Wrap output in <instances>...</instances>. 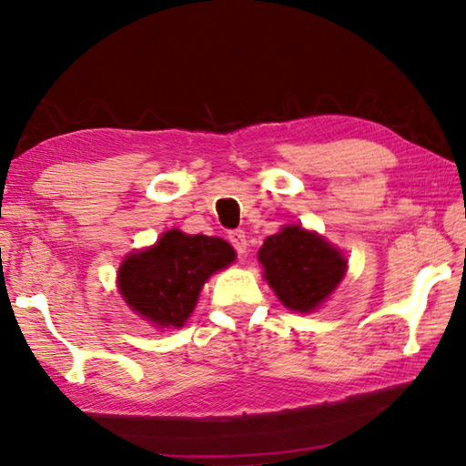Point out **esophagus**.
I'll list each match as a JSON object with an SVG mask.
<instances>
[{"instance_id": "obj_1", "label": "esophagus", "mask_w": 466, "mask_h": 466, "mask_svg": "<svg viewBox=\"0 0 466 466\" xmlns=\"http://www.w3.org/2000/svg\"><path fill=\"white\" fill-rule=\"evenodd\" d=\"M228 240H230V244L234 247L236 252H247V247H248V240H247V234H244L242 230H232L230 234H228Z\"/></svg>"}]
</instances>
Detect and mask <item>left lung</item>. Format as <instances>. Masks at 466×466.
Segmentation results:
<instances>
[{
	"label": "left lung",
	"instance_id": "left-lung-1",
	"mask_svg": "<svg viewBox=\"0 0 466 466\" xmlns=\"http://www.w3.org/2000/svg\"><path fill=\"white\" fill-rule=\"evenodd\" d=\"M265 279L291 310L310 312L333 294L345 275L341 252L299 226H286L258 250Z\"/></svg>",
	"mask_w": 466,
	"mask_h": 466
}]
</instances>
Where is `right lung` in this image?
Returning a JSON list of instances; mask_svg holds the SVG:
<instances>
[{"label":"right lung","instance_id":"obj_1","mask_svg":"<svg viewBox=\"0 0 466 466\" xmlns=\"http://www.w3.org/2000/svg\"><path fill=\"white\" fill-rule=\"evenodd\" d=\"M234 248L216 236L170 230L156 247L123 261L119 289L133 310L160 327H183L211 273L234 261Z\"/></svg>","mask_w":466,"mask_h":466}]
</instances>
